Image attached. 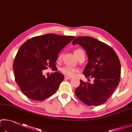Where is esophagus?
Wrapping results in <instances>:
<instances>
[{
  "label": "esophagus",
  "mask_w": 132,
  "mask_h": 132,
  "mask_svg": "<svg viewBox=\"0 0 132 132\" xmlns=\"http://www.w3.org/2000/svg\"><path fill=\"white\" fill-rule=\"evenodd\" d=\"M64 78L65 79H71V78H72V77H68V76H65Z\"/></svg>",
  "instance_id": "obj_1"
}]
</instances>
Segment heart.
Here are the masks:
<instances>
[{"mask_svg": "<svg viewBox=\"0 0 132 132\" xmlns=\"http://www.w3.org/2000/svg\"><path fill=\"white\" fill-rule=\"evenodd\" d=\"M80 50H82L81 49H77L76 50L75 52H74V54L78 52H79ZM76 70L75 68L72 67L71 66H65L64 67H62L61 68V72L64 73V74L65 75H70V76H72L73 75L75 74V73L76 72Z\"/></svg>", "mask_w": 132, "mask_h": 132, "instance_id": "b5f03b06", "label": "heart"}]
</instances>
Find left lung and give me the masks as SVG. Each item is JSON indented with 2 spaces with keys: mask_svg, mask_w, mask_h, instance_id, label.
<instances>
[{
  "mask_svg": "<svg viewBox=\"0 0 132 132\" xmlns=\"http://www.w3.org/2000/svg\"><path fill=\"white\" fill-rule=\"evenodd\" d=\"M72 43L73 46L78 44L86 51L88 62L84 74L94 79L92 84L80 80L75 90L76 96L86 105L103 104L120 81L121 68L118 57L110 46L92 37H78Z\"/></svg>",
  "mask_w": 132,
  "mask_h": 132,
  "instance_id": "obj_1",
  "label": "left lung"
}]
</instances>
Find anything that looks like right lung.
Here are the masks:
<instances>
[{
  "mask_svg": "<svg viewBox=\"0 0 132 132\" xmlns=\"http://www.w3.org/2000/svg\"><path fill=\"white\" fill-rule=\"evenodd\" d=\"M74 38L47 34L30 39L20 47L13 70L16 82L28 98L42 101L55 93L64 75L53 72L45 77L43 71L55 67L60 52Z\"/></svg>",
  "mask_w": 132,
  "mask_h": 132,
  "instance_id": "1",
  "label": "right lung"
}]
</instances>
